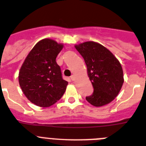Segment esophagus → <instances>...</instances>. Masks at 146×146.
Instances as JSON below:
<instances>
[{
    "label": "esophagus",
    "mask_w": 146,
    "mask_h": 146,
    "mask_svg": "<svg viewBox=\"0 0 146 146\" xmlns=\"http://www.w3.org/2000/svg\"><path fill=\"white\" fill-rule=\"evenodd\" d=\"M70 78H71V79H72V80H75V78H76V76H75V75L74 74H73V75H72V76H70Z\"/></svg>",
    "instance_id": "obj_1"
}]
</instances>
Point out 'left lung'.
Wrapping results in <instances>:
<instances>
[{
    "label": "left lung",
    "instance_id": "obj_1",
    "mask_svg": "<svg viewBox=\"0 0 146 146\" xmlns=\"http://www.w3.org/2000/svg\"><path fill=\"white\" fill-rule=\"evenodd\" d=\"M84 59L88 77L94 92L86 100L100 107L111 103L117 97L124 82L122 66L118 59L100 43L87 41L75 45Z\"/></svg>",
    "mask_w": 146,
    "mask_h": 146
}]
</instances>
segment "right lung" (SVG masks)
<instances>
[{"label": "right lung", "instance_id": "add662e5", "mask_svg": "<svg viewBox=\"0 0 146 146\" xmlns=\"http://www.w3.org/2000/svg\"><path fill=\"white\" fill-rule=\"evenodd\" d=\"M64 45L46 38L38 42L24 60L18 76L19 84L29 101L49 107L60 99L68 84L62 77L56 58Z\"/></svg>", "mask_w": 146, "mask_h": 146}]
</instances>
